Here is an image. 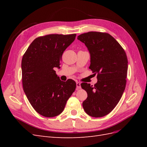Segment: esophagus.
<instances>
[{
    "label": "esophagus",
    "instance_id": "34e87169",
    "mask_svg": "<svg viewBox=\"0 0 147 147\" xmlns=\"http://www.w3.org/2000/svg\"><path fill=\"white\" fill-rule=\"evenodd\" d=\"M77 84V90H79V89H81V83L80 82H77L76 83Z\"/></svg>",
    "mask_w": 147,
    "mask_h": 147
}]
</instances>
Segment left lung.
I'll use <instances>...</instances> for the list:
<instances>
[{"label":"left lung","mask_w":147,"mask_h":147,"mask_svg":"<svg viewBox=\"0 0 147 147\" xmlns=\"http://www.w3.org/2000/svg\"><path fill=\"white\" fill-rule=\"evenodd\" d=\"M77 39L87 47L90 54V69L97 75L94 86L82 83L88 97L83 102L85 112L99 118L110 113L118 104L125 90L127 59L121 46L109 34L89 32Z\"/></svg>","instance_id":"obj_1"}]
</instances>
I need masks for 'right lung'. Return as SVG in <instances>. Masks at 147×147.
<instances>
[{
  "mask_svg": "<svg viewBox=\"0 0 147 147\" xmlns=\"http://www.w3.org/2000/svg\"><path fill=\"white\" fill-rule=\"evenodd\" d=\"M76 34H50L35 38L21 62L24 92L34 110L45 117H55L64 110L76 88L69 79L63 82L55 69L60 68L62 55Z\"/></svg>",
  "mask_w": 147,
  "mask_h": 147,
  "instance_id": "right-lung-1",
  "label": "right lung"
}]
</instances>
